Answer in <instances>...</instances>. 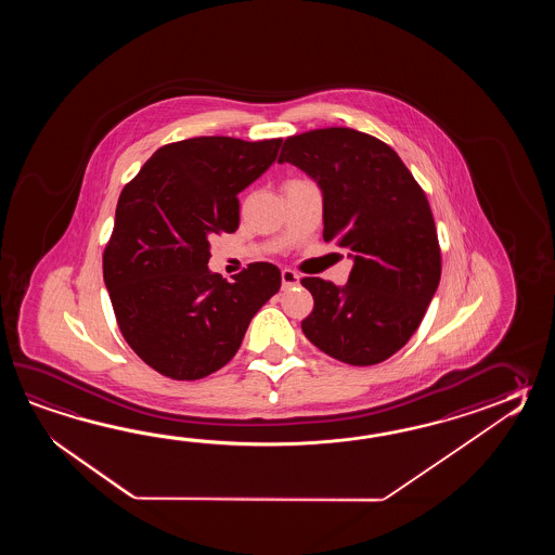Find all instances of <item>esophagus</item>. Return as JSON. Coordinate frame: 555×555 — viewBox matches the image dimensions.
Returning <instances> with one entry per match:
<instances>
[{"label": "esophagus", "mask_w": 555, "mask_h": 555, "mask_svg": "<svg viewBox=\"0 0 555 555\" xmlns=\"http://www.w3.org/2000/svg\"><path fill=\"white\" fill-rule=\"evenodd\" d=\"M299 283V275L294 272V270H289V268H283L282 270V285L283 287H294Z\"/></svg>", "instance_id": "obj_1"}]
</instances>
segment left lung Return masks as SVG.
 Here are the masks:
<instances>
[{"label": "left lung", "instance_id": "left-lung-1", "mask_svg": "<svg viewBox=\"0 0 555 555\" xmlns=\"http://www.w3.org/2000/svg\"><path fill=\"white\" fill-rule=\"evenodd\" d=\"M278 163L323 190V240L353 256L345 287L304 278L307 339L349 365H377L418 330L442 272L425 190L389 144L345 127L287 137Z\"/></svg>", "mask_w": 555, "mask_h": 555}]
</instances>
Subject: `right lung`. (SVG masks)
Wrapping results in <instances>:
<instances>
[{
    "label": "right lung",
    "mask_w": 555,
    "mask_h": 555,
    "mask_svg": "<svg viewBox=\"0 0 555 555\" xmlns=\"http://www.w3.org/2000/svg\"><path fill=\"white\" fill-rule=\"evenodd\" d=\"M282 139L196 137L160 146L118 196L103 278L118 330L156 373L208 377L237 353L282 273L254 261L225 282L208 270L210 240L236 232L237 194L261 177Z\"/></svg>",
    "instance_id": "1"
}]
</instances>
